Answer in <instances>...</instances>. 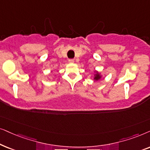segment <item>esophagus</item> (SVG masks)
<instances>
[{"label":"esophagus","mask_w":150,"mask_h":150,"mask_svg":"<svg viewBox=\"0 0 150 150\" xmlns=\"http://www.w3.org/2000/svg\"><path fill=\"white\" fill-rule=\"evenodd\" d=\"M69 63H73L74 62V59H69Z\"/></svg>","instance_id":"obj_1"}]
</instances>
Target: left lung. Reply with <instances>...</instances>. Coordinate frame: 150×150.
Instances as JSON below:
<instances>
[{
  "mask_svg": "<svg viewBox=\"0 0 150 150\" xmlns=\"http://www.w3.org/2000/svg\"><path fill=\"white\" fill-rule=\"evenodd\" d=\"M94 79H95V80H98V79H100V75H98V74H97V75H95V78H94Z\"/></svg>",
  "mask_w": 150,
  "mask_h": 150,
  "instance_id": "8db88e82",
  "label": "left lung"
}]
</instances>
